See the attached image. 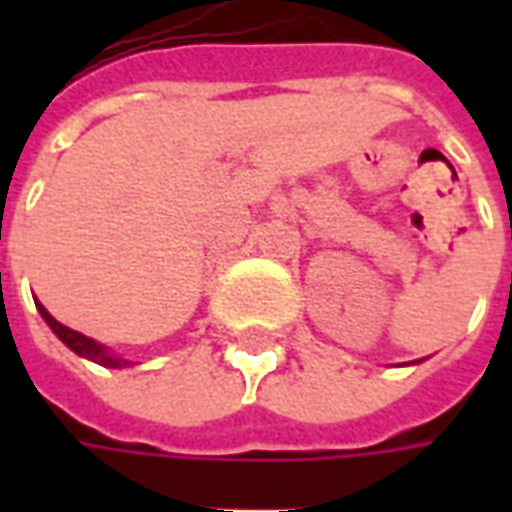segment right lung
<instances>
[{"label": "right lung", "instance_id": "add662e5", "mask_svg": "<svg viewBox=\"0 0 512 512\" xmlns=\"http://www.w3.org/2000/svg\"><path fill=\"white\" fill-rule=\"evenodd\" d=\"M38 312L43 315V321L49 323L51 326V332L57 334L60 337L62 343L68 345L71 348L73 354H79L84 356V359H90V362H95V365H104V367H128V365H134V362H128V359H120V356H115L106 345L101 343H95V340H90V337H84L82 332H73V329H68V326H62L57 318H51L49 310L43 307L38 301Z\"/></svg>", "mask_w": 512, "mask_h": 512}]
</instances>
